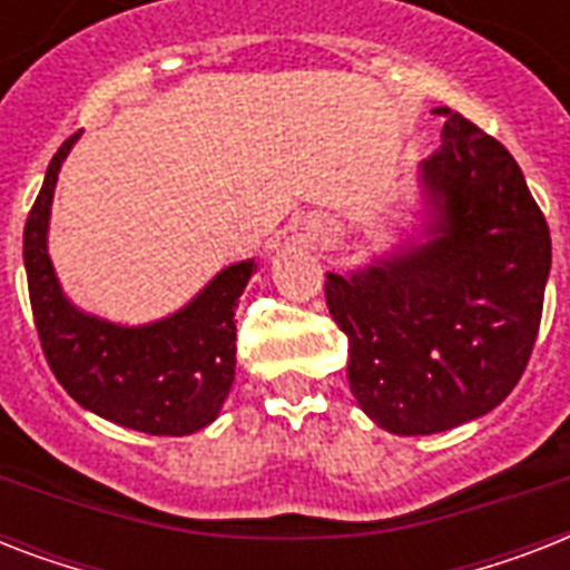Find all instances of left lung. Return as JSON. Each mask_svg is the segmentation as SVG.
Wrapping results in <instances>:
<instances>
[{
	"mask_svg": "<svg viewBox=\"0 0 570 570\" xmlns=\"http://www.w3.org/2000/svg\"><path fill=\"white\" fill-rule=\"evenodd\" d=\"M416 168L405 236L366 266L328 272L364 414L393 434H438L503 402L532 355L550 230L523 171L455 111Z\"/></svg>",
	"mask_w": 570,
	"mask_h": 570,
	"instance_id": "8db88e82",
	"label": "left lung"
}]
</instances>
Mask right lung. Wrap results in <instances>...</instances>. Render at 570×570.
I'll use <instances>...</instances> for the list:
<instances>
[{"label": "right lung", "mask_w": 570, "mask_h": 570, "mask_svg": "<svg viewBox=\"0 0 570 570\" xmlns=\"http://www.w3.org/2000/svg\"><path fill=\"white\" fill-rule=\"evenodd\" d=\"M79 132L58 147L22 230V263L40 346L58 384L91 414L147 434H195L218 420L236 375V304L257 272L239 259L163 320L124 325L82 311L49 257L58 174Z\"/></svg>", "instance_id": "obj_1"}]
</instances>
